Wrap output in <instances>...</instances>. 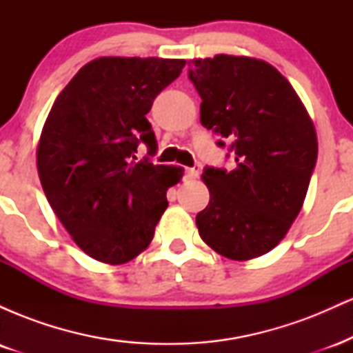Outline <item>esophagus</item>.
Instances as JSON below:
<instances>
[{"label":"esophagus","instance_id":"obj_1","mask_svg":"<svg viewBox=\"0 0 353 353\" xmlns=\"http://www.w3.org/2000/svg\"><path fill=\"white\" fill-rule=\"evenodd\" d=\"M185 176L190 177V179H196L199 176V165H194V168L185 169Z\"/></svg>","mask_w":353,"mask_h":353}]
</instances>
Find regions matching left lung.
Masks as SVG:
<instances>
[{
	"instance_id": "obj_1",
	"label": "left lung",
	"mask_w": 353,
	"mask_h": 353,
	"mask_svg": "<svg viewBox=\"0 0 353 353\" xmlns=\"http://www.w3.org/2000/svg\"><path fill=\"white\" fill-rule=\"evenodd\" d=\"M189 79L201 123L214 129L234 169L205 165L210 201L196 216L216 252L247 261L272 250L301 212L317 163V136L290 83L261 59L219 54L196 59Z\"/></svg>"
}]
</instances>
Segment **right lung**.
<instances>
[{
    "instance_id": "add662e5",
    "label": "right lung",
    "mask_w": 353,
    "mask_h": 353,
    "mask_svg": "<svg viewBox=\"0 0 353 353\" xmlns=\"http://www.w3.org/2000/svg\"><path fill=\"white\" fill-rule=\"evenodd\" d=\"M184 59L99 58L78 71L52 104L38 145L51 209L88 255L124 264L141 254L182 169L137 161L157 149L148 121L154 99L179 78Z\"/></svg>"
}]
</instances>
